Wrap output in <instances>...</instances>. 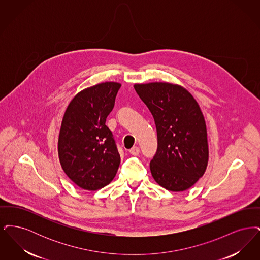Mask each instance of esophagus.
Here are the masks:
<instances>
[{
	"label": "esophagus",
	"mask_w": 260,
	"mask_h": 260,
	"mask_svg": "<svg viewBox=\"0 0 260 260\" xmlns=\"http://www.w3.org/2000/svg\"><path fill=\"white\" fill-rule=\"evenodd\" d=\"M139 152H140V150H139V148H138L137 146H135V147H133V148L129 150V153H131L132 155H135V156H137V155L139 154Z\"/></svg>",
	"instance_id": "esophagus-1"
}]
</instances>
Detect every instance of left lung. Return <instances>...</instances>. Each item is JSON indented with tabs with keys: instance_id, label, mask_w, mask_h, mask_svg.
I'll list each match as a JSON object with an SVG mask.
<instances>
[{
	"instance_id": "8db88e82",
	"label": "left lung",
	"mask_w": 260,
	"mask_h": 260,
	"mask_svg": "<svg viewBox=\"0 0 260 260\" xmlns=\"http://www.w3.org/2000/svg\"><path fill=\"white\" fill-rule=\"evenodd\" d=\"M137 94L153 115L158 149L150 171L159 185L181 192L204 175L209 161L207 125L193 95L171 83L136 84Z\"/></svg>"
}]
</instances>
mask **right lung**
<instances>
[{"label":"right lung","instance_id":"right-lung-1","mask_svg":"<svg viewBox=\"0 0 260 260\" xmlns=\"http://www.w3.org/2000/svg\"><path fill=\"white\" fill-rule=\"evenodd\" d=\"M121 84L106 82L87 87L71 100L62 119L58 157L62 170L76 185L95 191L108 185L121 157L105 124Z\"/></svg>","mask_w":260,"mask_h":260}]
</instances>
